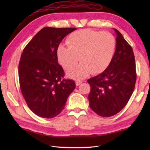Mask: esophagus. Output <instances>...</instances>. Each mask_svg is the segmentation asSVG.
<instances>
[{
    "mask_svg": "<svg viewBox=\"0 0 150 150\" xmlns=\"http://www.w3.org/2000/svg\"><path fill=\"white\" fill-rule=\"evenodd\" d=\"M82 83V82L81 81H77L75 82V84L77 86H79V85H81Z\"/></svg>",
    "mask_w": 150,
    "mask_h": 150,
    "instance_id": "34e87169",
    "label": "esophagus"
}]
</instances>
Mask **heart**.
Instances as JSON below:
<instances>
[{"mask_svg": "<svg viewBox=\"0 0 150 150\" xmlns=\"http://www.w3.org/2000/svg\"><path fill=\"white\" fill-rule=\"evenodd\" d=\"M68 46L60 44L57 49L59 63L65 69L73 68L79 60L80 64L67 72L69 77L84 79L91 73L105 71L115 55L116 40L108 31L84 29L71 33L66 40Z\"/></svg>", "mask_w": 150, "mask_h": 150, "instance_id": "1", "label": "heart"}]
</instances>
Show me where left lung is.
Returning a JSON list of instances; mask_svg holds the SVG:
<instances>
[{"mask_svg":"<svg viewBox=\"0 0 150 150\" xmlns=\"http://www.w3.org/2000/svg\"><path fill=\"white\" fill-rule=\"evenodd\" d=\"M113 29L117 37L112 61L105 71L88 80L91 87L88 95L91 109L104 117L123 109L134 90L137 79L132 47L119 31Z\"/></svg>","mask_w":150,"mask_h":150,"instance_id":"8db88e82","label":"left lung"}]
</instances>
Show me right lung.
<instances>
[{
	"mask_svg": "<svg viewBox=\"0 0 150 150\" xmlns=\"http://www.w3.org/2000/svg\"><path fill=\"white\" fill-rule=\"evenodd\" d=\"M76 29L43 28L22 53L18 65L21 90L28 106L40 117L58 115L76 87L73 81L62 79L64 72L57 57L60 42Z\"/></svg>",
	"mask_w": 150,
	"mask_h": 150,
	"instance_id": "add662e5",
	"label": "right lung"
}]
</instances>
